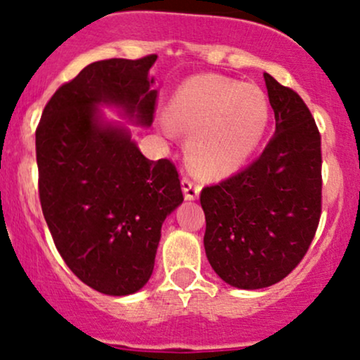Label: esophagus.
I'll use <instances>...</instances> for the list:
<instances>
[{
    "label": "esophagus",
    "mask_w": 360,
    "mask_h": 360,
    "mask_svg": "<svg viewBox=\"0 0 360 360\" xmlns=\"http://www.w3.org/2000/svg\"><path fill=\"white\" fill-rule=\"evenodd\" d=\"M200 185L197 184V181L190 179V176H184L181 179V190H184L185 193V198L187 200H195V198H198V195H200Z\"/></svg>",
    "instance_id": "34e87169"
}]
</instances>
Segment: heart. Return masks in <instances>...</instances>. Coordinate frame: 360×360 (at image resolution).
I'll use <instances>...</instances> for the list:
<instances>
[{
    "instance_id": "1",
    "label": "heart",
    "mask_w": 360,
    "mask_h": 360,
    "mask_svg": "<svg viewBox=\"0 0 360 360\" xmlns=\"http://www.w3.org/2000/svg\"><path fill=\"white\" fill-rule=\"evenodd\" d=\"M172 127L190 133L187 153L193 167L210 175L240 168L267 131L270 105L259 86L215 75L187 79L168 105Z\"/></svg>"
}]
</instances>
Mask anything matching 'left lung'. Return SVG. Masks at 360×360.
Instances as JSON below:
<instances>
[{
	"label": "left lung",
	"instance_id": "1",
	"mask_svg": "<svg viewBox=\"0 0 360 360\" xmlns=\"http://www.w3.org/2000/svg\"><path fill=\"white\" fill-rule=\"evenodd\" d=\"M275 133L259 158L205 187L207 259L237 288L281 282L307 254L322 212L321 133L292 88L264 73Z\"/></svg>",
	"mask_w": 360,
	"mask_h": 360
}]
</instances>
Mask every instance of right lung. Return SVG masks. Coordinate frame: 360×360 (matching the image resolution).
I'll list each match as a JSON object with an SVG mask.
<instances>
[{
  "mask_svg": "<svg viewBox=\"0 0 360 360\" xmlns=\"http://www.w3.org/2000/svg\"><path fill=\"white\" fill-rule=\"evenodd\" d=\"M155 60L85 66L55 91L37 128L38 192L53 242L79 281L106 295L148 282L163 220L184 202L170 160L145 158L130 131L103 122L98 110L117 106L152 125Z\"/></svg>",
  "mask_w": 360,
  "mask_h": 360,
  "instance_id": "right-lung-1",
  "label": "right lung"
}]
</instances>
